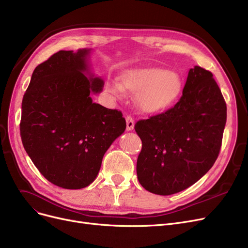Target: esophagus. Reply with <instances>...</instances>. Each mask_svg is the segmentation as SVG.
Listing matches in <instances>:
<instances>
[{"label": "esophagus", "instance_id": "34e87169", "mask_svg": "<svg viewBox=\"0 0 248 248\" xmlns=\"http://www.w3.org/2000/svg\"><path fill=\"white\" fill-rule=\"evenodd\" d=\"M125 121H126V130L132 131L135 126V120L131 115H127L125 117Z\"/></svg>", "mask_w": 248, "mask_h": 248}]
</instances>
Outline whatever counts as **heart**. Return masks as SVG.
Returning <instances> with one entry per match:
<instances>
[{
	"label": "heart",
	"instance_id": "1",
	"mask_svg": "<svg viewBox=\"0 0 248 248\" xmlns=\"http://www.w3.org/2000/svg\"><path fill=\"white\" fill-rule=\"evenodd\" d=\"M106 92L115 98H122L124 91L137 95L140 108L146 113H157L173 105L182 91L180 75L161 68H141L127 70L121 76V84L108 81Z\"/></svg>",
	"mask_w": 248,
	"mask_h": 248
}]
</instances>
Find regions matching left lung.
<instances>
[{
  "label": "left lung",
  "mask_w": 248,
  "mask_h": 248,
  "mask_svg": "<svg viewBox=\"0 0 248 248\" xmlns=\"http://www.w3.org/2000/svg\"><path fill=\"white\" fill-rule=\"evenodd\" d=\"M226 120L227 106L213 74L190 69L179 101L135 124L142 140L137 160L141 186L169 196L196 184L218 158Z\"/></svg>",
  "instance_id": "1"
}]
</instances>
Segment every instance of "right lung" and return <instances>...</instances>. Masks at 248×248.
<instances>
[{
  "instance_id": "add662e5",
  "label": "right lung",
  "mask_w": 248,
  "mask_h": 248,
  "mask_svg": "<svg viewBox=\"0 0 248 248\" xmlns=\"http://www.w3.org/2000/svg\"><path fill=\"white\" fill-rule=\"evenodd\" d=\"M89 53L60 50L38 64L22 100L26 153L48 181L67 189L92 184L107 149L126 127L121 111L92 102L90 92H100L104 82L89 74Z\"/></svg>"
}]
</instances>
